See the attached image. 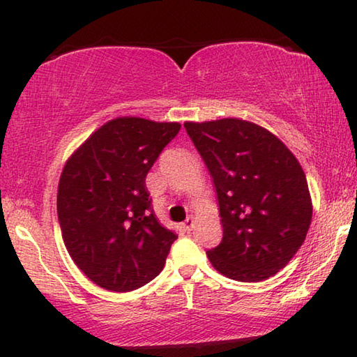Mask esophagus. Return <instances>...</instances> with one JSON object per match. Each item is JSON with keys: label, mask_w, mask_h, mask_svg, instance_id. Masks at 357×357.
<instances>
[{"label": "esophagus", "mask_w": 357, "mask_h": 357, "mask_svg": "<svg viewBox=\"0 0 357 357\" xmlns=\"http://www.w3.org/2000/svg\"><path fill=\"white\" fill-rule=\"evenodd\" d=\"M195 227V219H193V217H189V219H187L184 223H183V228L185 229V231H190V229Z\"/></svg>", "instance_id": "1"}]
</instances>
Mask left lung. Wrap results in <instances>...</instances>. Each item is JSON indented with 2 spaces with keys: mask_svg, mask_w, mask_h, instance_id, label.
I'll list each match as a JSON object with an SVG mask.
<instances>
[{
  "mask_svg": "<svg viewBox=\"0 0 357 357\" xmlns=\"http://www.w3.org/2000/svg\"><path fill=\"white\" fill-rule=\"evenodd\" d=\"M214 179L222 243L206 252L228 279L261 282L291 261L312 222L305 173L273 132L250 121H185Z\"/></svg>",
  "mask_w": 357,
  "mask_h": 357,
  "instance_id": "8db88e82",
  "label": "left lung"
}]
</instances>
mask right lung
I'll return each instance as SVG.
<instances>
[{
  "label": "right lung",
  "mask_w": 357,
  "mask_h": 357,
  "mask_svg": "<svg viewBox=\"0 0 357 357\" xmlns=\"http://www.w3.org/2000/svg\"><path fill=\"white\" fill-rule=\"evenodd\" d=\"M179 129V123L114 118L66 162L56 197L63 241L100 288L132 291L164 269L178 236L157 220L144 179Z\"/></svg>",
  "instance_id": "obj_1"
}]
</instances>
